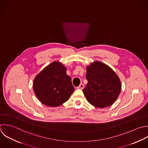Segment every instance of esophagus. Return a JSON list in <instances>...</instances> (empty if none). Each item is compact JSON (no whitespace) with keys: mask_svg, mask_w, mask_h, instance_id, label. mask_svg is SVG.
I'll use <instances>...</instances> for the list:
<instances>
[{"mask_svg":"<svg viewBox=\"0 0 148 148\" xmlns=\"http://www.w3.org/2000/svg\"><path fill=\"white\" fill-rule=\"evenodd\" d=\"M84 85L81 84H80V85L77 87V89H82L84 88Z\"/></svg>","mask_w":148,"mask_h":148,"instance_id":"esophagus-1","label":"esophagus"}]
</instances>
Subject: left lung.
Returning a JSON list of instances; mask_svg holds the SVG:
<instances>
[{
	"label": "left lung",
	"instance_id": "obj_1",
	"mask_svg": "<svg viewBox=\"0 0 148 148\" xmlns=\"http://www.w3.org/2000/svg\"><path fill=\"white\" fill-rule=\"evenodd\" d=\"M86 86L83 90L88 101L92 106L103 108L112 105L119 97L121 80L108 65L95 61L86 66Z\"/></svg>",
	"mask_w": 148,
	"mask_h": 148
}]
</instances>
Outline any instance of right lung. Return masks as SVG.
<instances>
[{
  "instance_id": "1",
  "label": "right lung",
  "mask_w": 148,
  "mask_h": 148,
  "mask_svg": "<svg viewBox=\"0 0 148 148\" xmlns=\"http://www.w3.org/2000/svg\"><path fill=\"white\" fill-rule=\"evenodd\" d=\"M66 71L63 64L54 61L36 76L33 82V91L43 104L56 107L69 100L74 88Z\"/></svg>"
}]
</instances>
